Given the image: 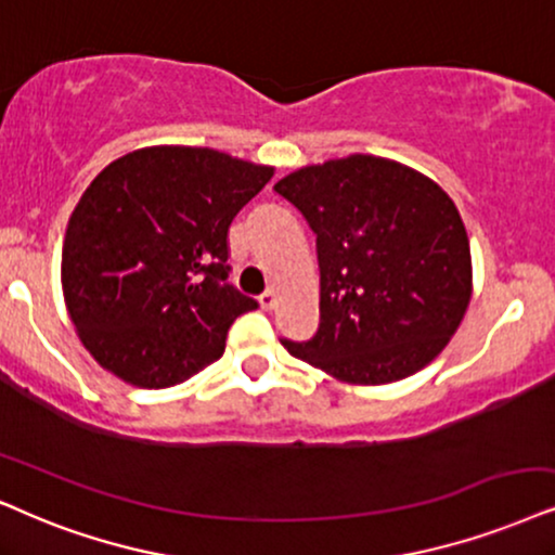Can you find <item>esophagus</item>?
I'll list each match as a JSON object with an SVG mask.
<instances>
[{"mask_svg":"<svg viewBox=\"0 0 555 555\" xmlns=\"http://www.w3.org/2000/svg\"><path fill=\"white\" fill-rule=\"evenodd\" d=\"M258 301H261V307H263L266 312L273 310V307H276V292H273V289H266V292L261 294V297H258Z\"/></svg>","mask_w":555,"mask_h":555,"instance_id":"34e87169","label":"esophagus"}]
</instances>
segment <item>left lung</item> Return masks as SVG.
I'll use <instances>...</instances> for the list:
<instances>
[{"label": "left lung", "instance_id": "obj_1", "mask_svg": "<svg viewBox=\"0 0 555 555\" xmlns=\"http://www.w3.org/2000/svg\"><path fill=\"white\" fill-rule=\"evenodd\" d=\"M273 192L318 235L320 325L282 338L294 359L350 384H389L427 366L472 299V250L443 189L397 160L307 166Z\"/></svg>", "mask_w": 555, "mask_h": 555}]
</instances>
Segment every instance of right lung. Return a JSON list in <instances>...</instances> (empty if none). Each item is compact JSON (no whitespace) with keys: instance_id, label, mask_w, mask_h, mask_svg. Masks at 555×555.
I'll return each instance as SVG.
<instances>
[{"instance_id":"obj_1","label":"right lung","mask_w":555,"mask_h":555,"mask_svg":"<svg viewBox=\"0 0 555 555\" xmlns=\"http://www.w3.org/2000/svg\"><path fill=\"white\" fill-rule=\"evenodd\" d=\"M271 177L212 149L158 145L91 181L68 220L61 279L102 369L166 389L220 359L235 318L258 307L228 282V233Z\"/></svg>"}]
</instances>
